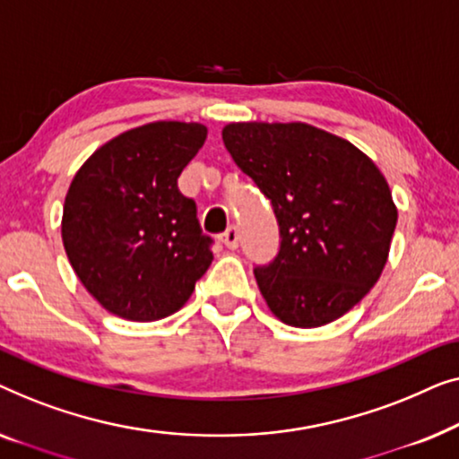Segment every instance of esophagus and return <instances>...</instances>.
<instances>
[{"instance_id": "1", "label": "esophagus", "mask_w": 459, "mask_h": 459, "mask_svg": "<svg viewBox=\"0 0 459 459\" xmlns=\"http://www.w3.org/2000/svg\"><path fill=\"white\" fill-rule=\"evenodd\" d=\"M221 243L229 249H237L238 247V230L235 227L224 230L221 235Z\"/></svg>"}]
</instances>
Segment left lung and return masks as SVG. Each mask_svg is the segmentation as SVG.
I'll use <instances>...</instances> for the list:
<instances>
[{
	"mask_svg": "<svg viewBox=\"0 0 459 459\" xmlns=\"http://www.w3.org/2000/svg\"><path fill=\"white\" fill-rule=\"evenodd\" d=\"M222 141L279 222V254L254 268L273 314L316 328L350 312L377 285L397 224L377 164L303 122H232Z\"/></svg>",
	"mask_w": 459,
	"mask_h": 459,
	"instance_id": "obj_1",
	"label": "left lung"
}]
</instances>
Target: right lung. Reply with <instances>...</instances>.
Instances as JSON below:
<instances>
[{"label":"right lung","instance_id":"add662e5","mask_svg":"<svg viewBox=\"0 0 459 459\" xmlns=\"http://www.w3.org/2000/svg\"><path fill=\"white\" fill-rule=\"evenodd\" d=\"M205 134L197 122H150L108 141L74 174L64 249L108 312L134 322L166 318L214 260L195 202L177 185Z\"/></svg>","mask_w":459,"mask_h":459}]
</instances>
